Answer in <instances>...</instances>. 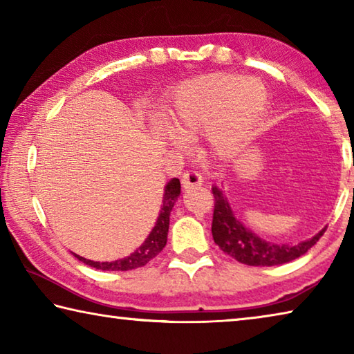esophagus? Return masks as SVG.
<instances>
[{"label": "esophagus", "instance_id": "1", "mask_svg": "<svg viewBox=\"0 0 354 354\" xmlns=\"http://www.w3.org/2000/svg\"><path fill=\"white\" fill-rule=\"evenodd\" d=\"M181 184H183V187H184L185 190L192 189V187H196V185H201V184H203L201 173L194 171V170L185 171L184 175H183V178H181Z\"/></svg>", "mask_w": 354, "mask_h": 354}]
</instances>
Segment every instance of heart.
Segmentation results:
<instances>
[{
  "instance_id": "obj_1",
  "label": "heart",
  "mask_w": 354,
  "mask_h": 354,
  "mask_svg": "<svg viewBox=\"0 0 354 354\" xmlns=\"http://www.w3.org/2000/svg\"><path fill=\"white\" fill-rule=\"evenodd\" d=\"M267 97L259 80H243L234 73H211L184 82L173 100L171 122L178 134H170V143L185 149V139L207 133V148L214 158H231L247 142Z\"/></svg>"
}]
</instances>
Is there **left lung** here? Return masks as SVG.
<instances>
[{
  "instance_id": "obj_1",
  "label": "left lung",
  "mask_w": 354,
  "mask_h": 354,
  "mask_svg": "<svg viewBox=\"0 0 354 354\" xmlns=\"http://www.w3.org/2000/svg\"><path fill=\"white\" fill-rule=\"evenodd\" d=\"M214 194V218H212V237L221 251L234 257L236 261L254 267H272L290 262L303 256L308 250L319 242L325 232V227L317 232L309 241L299 242L297 245L272 243L256 236L250 231L234 212H232L230 201L217 185L212 187Z\"/></svg>"
}]
</instances>
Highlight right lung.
I'll list each match as a JSON object with an SVG mask.
<instances>
[{"label": "right lung", "mask_w": 354, "mask_h": 354, "mask_svg": "<svg viewBox=\"0 0 354 354\" xmlns=\"http://www.w3.org/2000/svg\"><path fill=\"white\" fill-rule=\"evenodd\" d=\"M179 194H181V183H179L178 178H173L167 183L164 189V200H162V206H160L158 221H156V225L151 230V232L148 234V237L145 239V242H143L140 247L134 251V253L123 257V259L112 261V262H95L73 253L75 257H77V259L86 263V266L98 268V270L127 272V270H133V268L143 267L145 263L151 261L153 257L158 256L165 247L167 234H169V225H170V212L173 206H175Z\"/></svg>", "instance_id": "obj_1"}]
</instances>
